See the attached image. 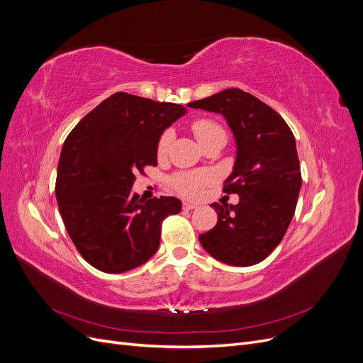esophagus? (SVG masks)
<instances>
[{
  "instance_id": "esophagus-1",
  "label": "esophagus",
  "mask_w": 363,
  "mask_h": 363,
  "mask_svg": "<svg viewBox=\"0 0 363 363\" xmlns=\"http://www.w3.org/2000/svg\"><path fill=\"white\" fill-rule=\"evenodd\" d=\"M183 208H184V211H194V208H196V204L189 203V201H184L183 203Z\"/></svg>"
}]
</instances>
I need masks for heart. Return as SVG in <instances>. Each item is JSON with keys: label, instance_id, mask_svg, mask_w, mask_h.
<instances>
[{"label": "heart", "instance_id": "heart-1", "mask_svg": "<svg viewBox=\"0 0 363 363\" xmlns=\"http://www.w3.org/2000/svg\"><path fill=\"white\" fill-rule=\"evenodd\" d=\"M191 128H192V133L195 135L196 140L200 142V145H204L211 140H223L225 144V139H227L225 130L223 128V125H219L213 119H207V118L196 119L192 123ZM171 142H172V131L164 130L160 135V138L157 140V147H156V152H157L159 159H163L168 155ZM211 180H212V175L206 171L179 172L171 179V184H172V188L179 194H182L183 196L195 199V196H199L201 194L204 186L211 183Z\"/></svg>", "mask_w": 363, "mask_h": 363}]
</instances>
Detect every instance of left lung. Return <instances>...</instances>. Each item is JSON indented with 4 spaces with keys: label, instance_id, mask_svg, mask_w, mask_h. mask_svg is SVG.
<instances>
[{
    "label": "left lung",
    "instance_id": "obj_1",
    "mask_svg": "<svg viewBox=\"0 0 363 363\" xmlns=\"http://www.w3.org/2000/svg\"><path fill=\"white\" fill-rule=\"evenodd\" d=\"M188 106L221 113L238 147L223 192L238 194L239 203L212 204L218 223L200 242L228 265H256L280 244L295 212L301 188L295 138L274 108L236 87Z\"/></svg>",
    "mask_w": 363,
    "mask_h": 363
}]
</instances>
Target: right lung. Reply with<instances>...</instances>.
<instances>
[{
	"label": "right lung",
	"mask_w": 363,
	"mask_h": 363,
	"mask_svg": "<svg viewBox=\"0 0 363 363\" xmlns=\"http://www.w3.org/2000/svg\"><path fill=\"white\" fill-rule=\"evenodd\" d=\"M186 108L116 92L77 124L65 140L56 199L67 232L96 269L119 274L159 248L163 219L182 211L174 196L145 200L131 191L145 167H157V140Z\"/></svg>",
	"instance_id": "obj_1"
}]
</instances>
